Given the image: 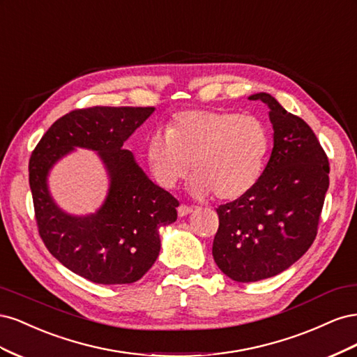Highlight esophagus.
I'll list each match as a JSON object with an SVG mask.
<instances>
[{
  "mask_svg": "<svg viewBox=\"0 0 357 357\" xmlns=\"http://www.w3.org/2000/svg\"><path fill=\"white\" fill-rule=\"evenodd\" d=\"M193 211L192 207H189V205H180V207L177 208V213H178V218H185V215L190 214Z\"/></svg>",
  "mask_w": 357,
  "mask_h": 357,
  "instance_id": "1",
  "label": "esophagus"
}]
</instances>
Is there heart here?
<instances>
[{
  "mask_svg": "<svg viewBox=\"0 0 357 357\" xmlns=\"http://www.w3.org/2000/svg\"><path fill=\"white\" fill-rule=\"evenodd\" d=\"M269 134L261 119L226 110H183L149 138L146 159L158 185L174 189L192 171V192L236 201L262 176Z\"/></svg>",
  "mask_w": 357,
  "mask_h": 357,
  "instance_id": "obj_1",
  "label": "heart"
}]
</instances>
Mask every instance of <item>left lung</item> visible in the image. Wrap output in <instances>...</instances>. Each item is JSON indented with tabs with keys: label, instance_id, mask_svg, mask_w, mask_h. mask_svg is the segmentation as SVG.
I'll return each instance as SVG.
<instances>
[{
	"label": "left lung",
	"instance_id": "8db88e82",
	"mask_svg": "<svg viewBox=\"0 0 357 357\" xmlns=\"http://www.w3.org/2000/svg\"><path fill=\"white\" fill-rule=\"evenodd\" d=\"M248 100L268 105L274 147L256 186L215 208L214 262L238 283L283 273L308 250L329 188L328 156L312 129L269 93Z\"/></svg>",
	"mask_w": 357,
	"mask_h": 357
}]
</instances>
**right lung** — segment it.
Returning a JSON list of instances; mask_svg holds the SVG:
<instances>
[{
    "instance_id": "right-lung-1",
    "label": "right lung",
    "mask_w": 357,
    "mask_h": 357,
    "mask_svg": "<svg viewBox=\"0 0 357 357\" xmlns=\"http://www.w3.org/2000/svg\"><path fill=\"white\" fill-rule=\"evenodd\" d=\"M155 107H91L70 112L41 137L29 159V188L38 234L70 271L98 284L142 278L159 256V228L177 219L178 201L156 186L123 143ZM74 146L98 151L111 188L102 208L89 216L62 212L50 197V168Z\"/></svg>"
}]
</instances>
